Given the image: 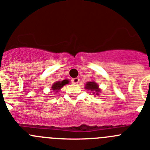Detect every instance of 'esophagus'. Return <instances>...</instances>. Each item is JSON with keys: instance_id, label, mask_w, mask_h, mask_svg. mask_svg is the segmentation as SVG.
Masks as SVG:
<instances>
[{"instance_id": "obj_1", "label": "esophagus", "mask_w": 150, "mask_h": 150, "mask_svg": "<svg viewBox=\"0 0 150 150\" xmlns=\"http://www.w3.org/2000/svg\"><path fill=\"white\" fill-rule=\"evenodd\" d=\"M71 81H72V83H74V84H77V83L79 82V79L78 77L73 78V79H71Z\"/></svg>"}]
</instances>
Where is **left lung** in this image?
<instances>
[{
    "mask_svg": "<svg viewBox=\"0 0 150 150\" xmlns=\"http://www.w3.org/2000/svg\"><path fill=\"white\" fill-rule=\"evenodd\" d=\"M99 86L95 82H88L86 84L85 88L88 90H91L94 95H98L100 93V89L99 88Z\"/></svg>",
    "mask_w": 150,
    "mask_h": 150,
    "instance_id": "left-lung-1",
    "label": "left lung"
}]
</instances>
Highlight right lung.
I'll return each mask as SVG.
<instances>
[{"label":"right lung","instance_id":"right-lung-1","mask_svg":"<svg viewBox=\"0 0 150 150\" xmlns=\"http://www.w3.org/2000/svg\"><path fill=\"white\" fill-rule=\"evenodd\" d=\"M68 83H69V80H67V79H64V80H63V81L56 82V83H55L52 86V90L55 91V92H58L59 90H60L61 88L64 86V85L67 84Z\"/></svg>","mask_w":150,"mask_h":150}]
</instances>
